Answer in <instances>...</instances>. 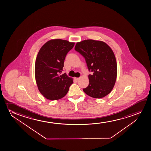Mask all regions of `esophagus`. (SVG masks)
Masks as SVG:
<instances>
[{
	"label": "esophagus",
	"instance_id": "esophagus-1",
	"mask_svg": "<svg viewBox=\"0 0 151 151\" xmlns=\"http://www.w3.org/2000/svg\"><path fill=\"white\" fill-rule=\"evenodd\" d=\"M80 78H77V77H75V80H76V81H78L79 79Z\"/></svg>",
	"mask_w": 151,
	"mask_h": 151
}]
</instances>
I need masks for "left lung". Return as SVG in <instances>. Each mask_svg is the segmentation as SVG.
<instances>
[{
	"label": "left lung",
	"mask_w": 151,
	"mask_h": 151,
	"mask_svg": "<svg viewBox=\"0 0 151 151\" xmlns=\"http://www.w3.org/2000/svg\"><path fill=\"white\" fill-rule=\"evenodd\" d=\"M75 50L86 61L89 84L83 92L94 98H101L112 91L115 84L117 65L112 49L104 42L87 39L77 42Z\"/></svg>",
	"instance_id": "1"
}]
</instances>
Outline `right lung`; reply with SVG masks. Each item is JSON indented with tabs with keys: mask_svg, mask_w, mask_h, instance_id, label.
<instances>
[{
	"mask_svg": "<svg viewBox=\"0 0 151 151\" xmlns=\"http://www.w3.org/2000/svg\"><path fill=\"white\" fill-rule=\"evenodd\" d=\"M75 42L51 39L39 50L35 65V76L39 92L47 99L56 100L67 95L73 79L60 75L67 53Z\"/></svg>",
	"mask_w": 151,
	"mask_h": 151,
	"instance_id": "right-lung-1",
	"label": "right lung"
}]
</instances>
